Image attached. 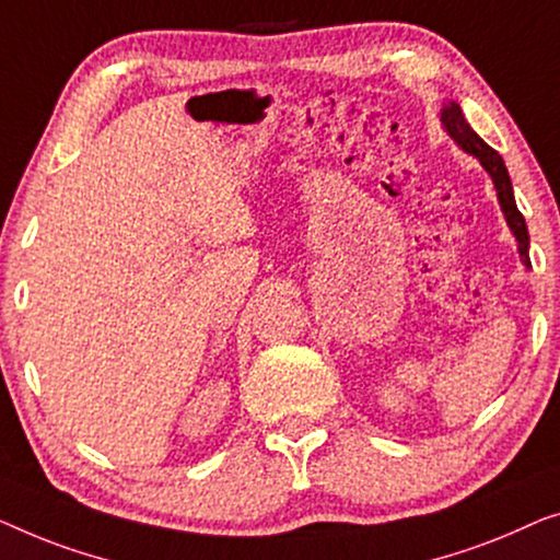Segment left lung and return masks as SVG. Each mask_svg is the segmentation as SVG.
<instances>
[{"mask_svg": "<svg viewBox=\"0 0 560 560\" xmlns=\"http://www.w3.org/2000/svg\"><path fill=\"white\" fill-rule=\"evenodd\" d=\"M441 121H444V129L452 133V139L456 141V144H459L464 152L475 154L477 160L482 162V167L492 175V183H494V190H498L502 212H505L510 231H513L515 238H517L520 258H523L525 266H530V256H527V243H530V238H527V225H525L523 212H520L517 205H515L513 183H510L508 167H505V162H502V156L494 152V149L487 144L485 139L477 137V131L467 124V119H464V114H462V108L456 106L454 101H452V104L444 106V112H441Z\"/></svg>", "mask_w": 560, "mask_h": 560, "instance_id": "obj_1", "label": "left lung"}]
</instances>
